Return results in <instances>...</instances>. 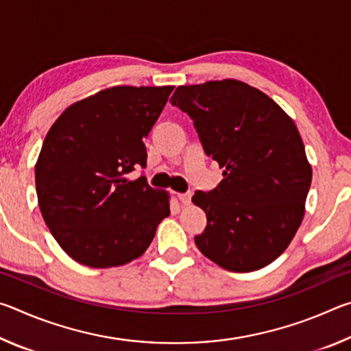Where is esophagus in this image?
<instances>
[{"instance_id":"34e87169","label":"esophagus","mask_w":351,"mask_h":351,"mask_svg":"<svg viewBox=\"0 0 351 351\" xmlns=\"http://www.w3.org/2000/svg\"><path fill=\"white\" fill-rule=\"evenodd\" d=\"M176 198L181 201V204H184V206H187V204H190V199H192V193H176Z\"/></svg>"}]
</instances>
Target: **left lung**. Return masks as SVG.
Segmentation results:
<instances>
[{
    "label": "left lung",
    "instance_id": "obj_1",
    "mask_svg": "<svg viewBox=\"0 0 351 351\" xmlns=\"http://www.w3.org/2000/svg\"><path fill=\"white\" fill-rule=\"evenodd\" d=\"M170 102L224 169L215 189L192 198L207 217L198 249L228 271L265 268L294 239L311 186L295 123L265 93L232 79L178 86Z\"/></svg>",
    "mask_w": 351,
    "mask_h": 351
}]
</instances>
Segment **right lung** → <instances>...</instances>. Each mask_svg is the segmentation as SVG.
<instances>
[{
  "label": "right lung",
  "instance_id": "obj_1",
  "mask_svg": "<svg viewBox=\"0 0 351 351\" xmlns=\"http://www.w3.org/2000/svg\"><path fill=\"white\" fill-rule=\"evenodd\" d=\"M173 86H112L64 110L47 132L35 186L41 215L71 258L122 266L147 251L170 215L169 193L145 176L147 138Z\"/></svg>",
  "mask_w": 351,
  "mask_h": 351
}]
</instances>
